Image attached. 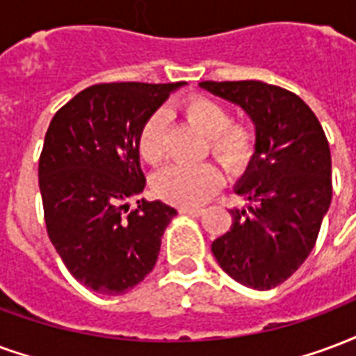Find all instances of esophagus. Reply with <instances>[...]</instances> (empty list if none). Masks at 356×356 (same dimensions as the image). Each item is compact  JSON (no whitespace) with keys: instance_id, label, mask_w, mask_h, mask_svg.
Listing matches in <instances>:
<instances>
[{"instance_id":"obj_1","label":"esophagus","mask_w":356,"mask_h":356,"mask_svg":"<svg viewBox=\"0 0 356 356\" xmlns=\"http://www.w3.org/2000/svg\"><path fill=\"white\" fill-rule=\"evenodd\" d=\"M202 211H204L202 207H179L181 215H191V217H198Z\"/></svg>"}]
</instances>
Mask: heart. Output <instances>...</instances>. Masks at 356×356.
<instances>
[{"label": "heart", "instance_id": "b5f03b06", "mask_svg": "<svg viewBox=\"0 0 356 356\" xmlns=\"http://www.w3.org/2000/svg\"><path fill=\"white\" fill-rule=\"evenodd\" d=\"M188 124L207 136V151L232 173L251 164L259 145L257 128L247 120H230L225 105L211 97L192 96L181 105ZM138 152L143 162L158 165L165 158V115L152 113L141 126ZM222 183V173L211 162L196 165H170L152 179V188L165 202L196 205L211 196Z\"/></svg>", "mask_w": 356, "mask_h": 356}]
</instances>
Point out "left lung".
I'll list each match as a JSON object with an SVG mask.
<instances>
[{
  "mask_svg": "<svg viewBox=\"0 0 356 356\" xmlns=\"http://www.w3.org/2000/svg\"><path fill=\"white\" fill-rule=\"evenodd\" d=\"M257 126V156L236 186L249 202L232 209L230 230L211 243L232 279L259 291L281 285L315 247L332 200V160L323 126L294 92L260 81H204Z\"/></svg>",
  "mask_w": 356,
  "mask_h": 356,
  "instance_id": "8db88e82",
  "label": "left lung"
}]
</instances>
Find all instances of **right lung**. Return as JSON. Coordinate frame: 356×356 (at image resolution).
<instances>
[{"label": "right lung", "mask_w": 356, "mask_h": 356, "mask_svg": "<svg viewBox=\"0 0 356 356\" xmlns=\"http://www.w3.org/2000/svg\"><path fill=\"white\" fill-rule=\"evenodd\" d=\"M183 83H97L60 107L39 156L44 225L79 283L107 296L139 285L156 264L177 211L128 200L143 191L138 138L145 120Z\"/></svg>", "instance_id": "obj_1"}]
</instances>
